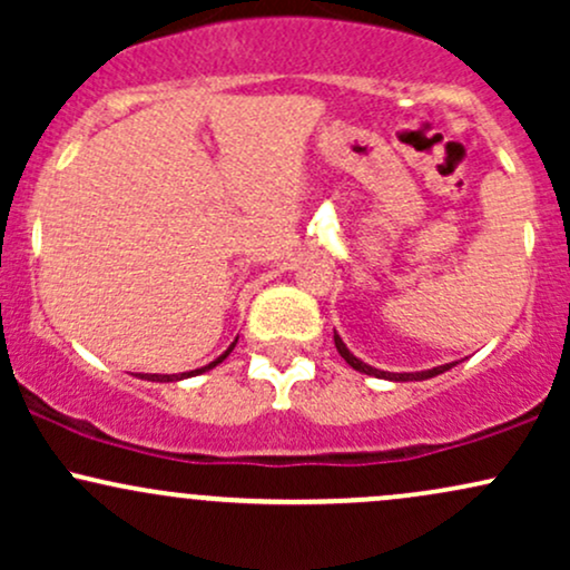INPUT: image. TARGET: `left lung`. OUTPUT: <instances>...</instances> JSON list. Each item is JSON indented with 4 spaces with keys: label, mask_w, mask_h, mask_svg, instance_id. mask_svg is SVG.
<instances>
[{
    "label": "left lung",
    "mask_w": 570,
    "mask_h": 570,
    "mask_svg": "<svg viewBox=\"0 0 570 570\" xmlns=\"http://www.w3.org/2000/svg\"><path fill=\"white\" fill-rule=\"evenodd\" d=\"M335 345H337L340 356H343L353 370L364 372V375H372V377H381V381H394V383L429 381V377H436V375H442V372H448L450 367H455V362H453V364H442V367H431V370H421V372H385V370L370 367L367 362H362V358H358V356H353V353L348 351V345L343 343V337H340L337 332H335Z\"/></svg>",
    "instance_id": "8db88e82"
}]
</instances>
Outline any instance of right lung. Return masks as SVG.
<instances>
[{
  "mask_svg": "<svg viewBox=\"0 0 570 570\" xmlns=\"http://www.w3.org/2000/svg\"><path fill=\"white\" fill-rule=\"evenodd\" d=\"M235 343H238V337H235ZM235 343H230V348H227L225 353H222V356H217L214 358L212 364H206V367H200V370H193V372H181V375H141V381H153V383H176V381H185V377H193V375H203V372H208V370H214L217 367V364H222L225 362L227 356H230V351L235 348Z\"/></svg>",
  "mask_w": 570,
  "mask_h": 570,
  "instance_id": "obj_1",
  "label": "right lung"
}]
</instances>
